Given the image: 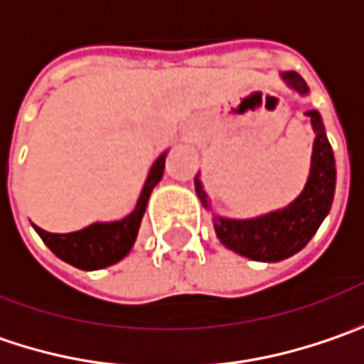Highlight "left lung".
I'll use <instances>...</instances> for the list:
<instances>
[{
  "mask_svg": "<svg viewBox=\"0 0 364 364\" xmlns=\"http://www.w3.org/2000/svg\"><path fill=\"white\" fill-rule=\"evenodd\" d=\"M282 80L301 97L309 95L307 82L299 74L284 72ZM307 117H311L315 139L311 152L309 177L303 191L289 205L255 218L241 220L212 214L216 237L226 249L255 262H282L307 245L330 214L336 191V161L321 115L317 111H309ZM196 193L203 208L212 210L200 175L196 177Z\"/></svg>",
  "mask_w": 364,
  "mask_h": 364,
  "instance_id": "1",
  "label": "left lung"
}]
</instances>
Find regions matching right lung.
Segmentation results:
<instances>
[{
	"instance_id": "1",
	"label": "right lung",
	"mask_w": 364,
	"mask_h": 364,
	"mask_svg": "<svg viewBox=\"0 0 364 364\" xmlns=\"http://www.w3.org/2000/svg\"><path fill=\"white\" fill-rule=\"evenodd\" d=\"M166 152H162L156 161L152 162L146 183L139 191L136 208L121 220L111 223H95L75 232H47L38 226L34 230L43 239V243L53 251L55 255L80 269H102L121 262L138 239L139 225L146 212V205L150 200L152 189L159 185L164 173Z\"/></svg>"
}]
</instances>
